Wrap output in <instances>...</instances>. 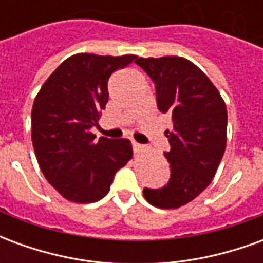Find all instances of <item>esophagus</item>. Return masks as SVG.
I'll return each instance as SVG.
<instances>
[{
  "label": "esophagus",
  "instance_id": "esophagus-1",
  "mask_svg": "<svg viewBox=\"0 0 263 263\" xmlns=\"http://www.w3.org/2000/svg\"><path fill=\"white\" fill-rule=\"evenodd\" d=\"M132 148H134V151H135V152H142V151H145V146H143V145H141V143H138V142H135V141H134V142H132Z\"/></svg>",
  "mask_w": 263,
  "mask_h": 263
}]
</instances>
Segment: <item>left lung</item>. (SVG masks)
<instances>
[{
    "instance_id": "left-lung-1",
    "label": "left lung",
    "mask_w": 263,
    "mask_h": 263,
    "mask_svg": "<svg viewBox=\"0 0 263 263\" xmlns=\"http://www.w3.org/2000/svg\"><path fill=\"white\" fill-rule=\"evenodd\" d=\"M152 79L158 108L172 117L165 131L171 179L162 189H143L159 209H179L209 186L227 145V107L218 90L197 66L179 56L135 60Z\"/></svg>"
}]
</instances>
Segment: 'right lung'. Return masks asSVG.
Returning <instances> with one entry per match:
<instances>
[{"mask_svg": "<svg viewBox=\"0 0 263 263\" xmlns=\"http://www.w3.org/2000/svg\"><path fill=\"white\" fill-rule=\"evenodd\" d=\"M135 54L77 53L54 70L32 107V143L41 171L66 200L94 203L109 192L118 169L132 158L131 141L96 135L108 101V79Z\"/></svg>", "mask_w": 263, "mask_h": 263, "instance_id": "add662e5", "label": "right lung"}]
</instances>
